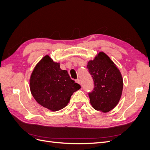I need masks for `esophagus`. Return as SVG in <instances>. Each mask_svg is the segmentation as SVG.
<instances>
[{
	"instance_id": "obj_1",
	"label": "esophagus",
	"mask_w": 150,
	"mask_h": 150,
	"mask_svg": "<svg viewBox=\"0 0 150 150\" xmlns=\"http://www.w3.org/2000/svg\"><path fill=\"white\" fill-rule=\"evenodd\" d=\"M75 81L77 83H79V84H81V82H80V80H79V79H76V80H75Z\"/></svg>"
}]
</instances>
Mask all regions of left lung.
Masks as SVG:
<instances>
[{
    "mask_svg": "<svg viewBox=\"0 0 150 150\" xmlns=\"http://www.w3.org/2000/svg\"><path fill=\"white\" fill-rule=\"evenodd\" d=\"M87 69L95 85L93 91L88 93L91 106L99 111L108 112L117 106L122 93L124 83L120 71L103 52L88 62Z\"/></svg>",
    "mask_w": 150,
    "mask_h": 150,
    "instance_id": "obj_1",
    "label": "left lung"
}]
</instances>
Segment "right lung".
I'll return each mask as SVG.
<instances>
[{
	"mask_svg": "<svg viewBox=\"0 0 150 150\" xmlns=\"http://www.w3.org/2000/svg\"><path fill=\"white\" fill-rule=\"evenodd\" d=\"M80 85L71 80L67 70L60 68L48 55L39 62L33 70L30 88L38 104L52 111H57L69 103L74 92Z\"/></svg>",
	"mask_w": 150,
	"mask_h": 150,
	"instance_id": "1",
	"label": "right lung"
}]
</instances>
